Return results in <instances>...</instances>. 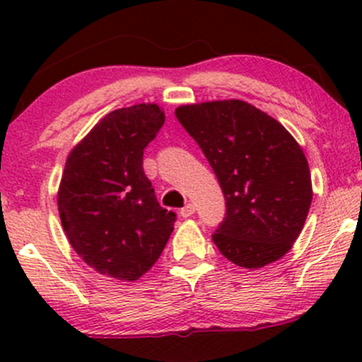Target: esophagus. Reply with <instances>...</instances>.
<instances>
[{
  "label": "esophagus",
  "mask_w": 362,
  "mask_h": 362,
  "mask_svg": "<svg viewBox=\"0 0 362 362\" xmlns=\"http://www.w3.org/2000/svg\"><path fill=\"white\" fill-rule=\"evenodd\" d=\"M194 213H195V206L192 204V202H189L185 207H182V211H180L182 218H189V216H192Z\"/></svg>",
  "instance_id": "34e87169"
}]
</instances>
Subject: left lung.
<instances>
[{
    "instance_id": "8db88e82",
    "label": "left lung",
    "mask_w": 362,
    "mask_h": 362,
    "mask_svg": "<svg viewBox=\"0 0 362 362\" xmlns=\"http://www.w3.org/2000/svg\"><path fill=\"white\" fill-rule=\"evenodd\" d=\"M175 117L223 189L226 216L213 233L219 252L245 269L286 255L313 197L300 144L276 119L242 100L178 107Z\"/></svg>"
}]
</instances>
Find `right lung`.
<instances>
[{"label":"right lung","mask_w":362,"mask_h":362,"mask_svg":"<svg viewBox=\"0 0 362 362\" xmlns=\"http://www.w3.org/2000/svg\"><path fill=\"white\" fill-rule=\"evenodd\" d=\"M165 124L155 103L110 112L69 153L57 207L74 252L115 279L136 281L160 259L177 214L158 202L144 149Z\"/></svg>","instance_id":"add662e5"}]
</instances>
